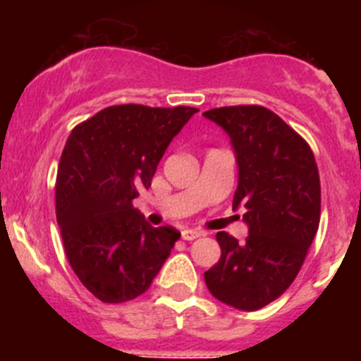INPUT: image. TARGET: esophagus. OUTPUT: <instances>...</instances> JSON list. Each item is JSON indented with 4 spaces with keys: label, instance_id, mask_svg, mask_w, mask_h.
<instances>
[{
    "label": "esophagus",
    "instance_id": "34e87169",
    "mask_svg": "<svg viewBox=\"0 0 361 361\" xmlns=\"http://www.w3.org/2000/svg\"><path fill=\"white\" fill-rule=\"evenodd\" d=\"M202 235V231H196V230H182L180 231V237L182 240H195Z\"/></svg>",
    "mask_w": 361,
    "mask_h": 361
}]
</instances>
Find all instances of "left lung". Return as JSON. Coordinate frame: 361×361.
Here are the masks:
<instances>
[{
  "label": "left lung",
  "instance_id": "8db88e82",
  "mask_svg": "<svg viewBox=\"0 0 361 361\" xmlns=\"http://www.w3.org/2000/svg\"><path fill=\"white\" fill-rule=\"evenodd\" d=\"M203 117L230 137L238 169L233 209L249 235L219 231L221 258L205 272L212 297L238 310H258L279 298L300 272L321 214L316 159L300 135L259 105L212 109Z\"/></svg>",
  "mask_w": 361,
  "mask_h": 361
}]
</instances>
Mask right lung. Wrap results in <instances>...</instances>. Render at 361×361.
<instances>
[{
  "instance_id": "obj_1",
  "label": "right lung",
  "mask_w": 361,
  "mask_h": 361,
  "mask_svg": "<svg viewBox=\"0 0 361 361\" xmlns=\"http://www.w3.org/2000/svg\"><path fill=\"white\" fill-rule=\"evenodd\" d=\"M196 112L116 105L68 137L56 217L71 269L98 300L121 303L145 293L179 240L176 228H152L133 200L151 188L166 147Z\"/></svg>"
}]
</instances>
